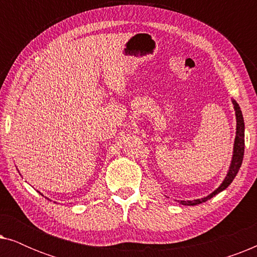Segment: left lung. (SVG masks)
I'll list each match as a JSON object with an SVG mask.
<instances>
[{"label":"left lung","instance_id":"left-lung-1","mask_svg":"<svg viewBox=\"0 0 257 257\" xmlns=\"http://www.w3.org/2000/svg\"><path fill=\"white\" fill-rule=\"evenodd\" d=\"M231 103L234 105L235 110V115H236V136H235L234 140V147H233V157H231L230 166L229 170L227 172L226 178L223 179V181L221 182V185L217 187L215 191L210 193L209 195L205 196V198L196 199V200H188V201H179L181 205L184 206H195L199 205V203L206 202L207 200L212 199L213 196L219 194L220 192H222L226 189L228 186H229L231 182H233L234 178L236 177L238 170H240L242 160H243V154H244V121H243V115H242V111L236 100L231 99Z\"/></svg>","mask_w":257,"mask_h":257}]
</instances>
